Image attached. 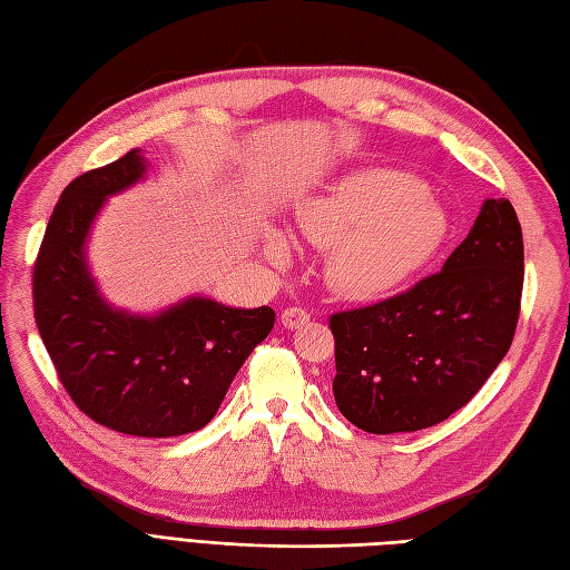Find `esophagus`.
Listing matches in <instances>:
<instances>
[{
	"mask_svg": "<svg viewBox=\"0 0 570 570\" xmlns=\"http://www.w3.org/2000/svg\"><path fill=\"white\" fill-rule=\"evenodd\" d=\"M308 321H312V314H308L306 308H299V306L285 308L283 316H281V323H283V327H287V331H297V327L306 325Z\"/></svg>",
	"mask_w": 570,
	"mask_h": 570,
	"instance_id": "34e87169",
	"label": "esophagus"
}]
</instances>
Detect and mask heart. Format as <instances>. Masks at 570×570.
<instances>
[{
  "mask_svg": "<svg viewBox=\"0 0 570 570\" xmlns=\"http://www.w3.org/2000/svg\"><path fill=\"white\" fill-rule=\"evenodd\" d=\"M299 228L316 247L331 249L325 281L333 292L373 299L400 287L433 256L444 235V216L416 178L364 168L308 202ZM264 252L273 264H285L289 239L268 230Z\"/></svg>",
  "mask_w": 570,
  "mask_h": 570,
  "instance_id": "obj_1",
  "label": "heart"
}]
</instances>
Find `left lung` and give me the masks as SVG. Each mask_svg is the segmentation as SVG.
I'll return each mask as SVG.
<instances>
[{"mask_svg": "<svg viewBox=\"0 0 570 570\" xmlns=\"http://www.w3.org/2000/svg\"><path fill=\"white\" fill-rule=\"evenodd\" d=\"M521 292L519 216L509 199H488L440 273L402 295L331 316L342 416L373 435L450 419L507 356Z\"/></svg>", "mask_w": 570, "mask_h": 570, "instance_id": "obj_1", "label": "left lung"}]
</instances>
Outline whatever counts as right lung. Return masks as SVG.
Listing matches in <instances>:
<instances>
[{"label":"right lung","mask_w":570,"mask_h":570,"mask_svg":"<svg viewBox=\"0 0 570 570\" xmlns=\"http://www.w3.org/2000/svg\"><path fill=\"white\" fill-rule=\"evenodd\" d=\"M145 170L140 149H130L68 183L32 271V306L59 381L82 413L116 433L176 438L216 416L275 314L189 297L157 316H132L101 299L85 262L88 233L105 199Z\"/></svg>","instance_id":"right-lung-1"}]
</instances>
